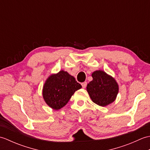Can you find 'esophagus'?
Instances as JSON below:
<instances>
[{
	"mask_svg": "<svg viewBox=\"0 0 150 150\" xmlns=\"http://www.w3.org/2000/svg\"><path fill=\"white\" fill-rule=\"evenodd\" d=\"M81 85H82V88H85L86 87V86H87V82H82V83L81 84Z\"/></svg>",
	"mask_w": 150,
	"mask_h": 150,
	"instance_id": "obj_1",
	"label": "esophagus"
}]
</instances>
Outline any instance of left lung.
<instances>
[{
	"mask_svg": "<svg viewBox=\"0 0 150 150\" xmlns=\"http://www.w3.org/2000/svg\"><path fill=\"white\" fill-rule=\"evenodd\" d=\"M93 81L87 85L88 93L94 103L106 106L115 101L119 91L115 80L101 70L92 73Z\"/></svg>",
	"mask_w": 150,
	"mask_h": 150,
	"instance_id": "1",
	"label": "left lung"
}]
</instances>
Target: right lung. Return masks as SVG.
<instances>
[{
  "mask_svg": "<svg viewBox=\"0 0 150 150\" xmlns=\"http://www.w3.org/2000/svg\"><path fill=\"white\" fill-rule=\"evenodd\" d=\"M81 88L73 76L62 70L47 79L43 86V98L50 107L58 110L64 106L75 92Z\"/></svg>",
  "mask_w": 150,
  "mask_h": 150,
  "instance_id": "add662e5",
  "label": "right lung"
}]
</instances>
